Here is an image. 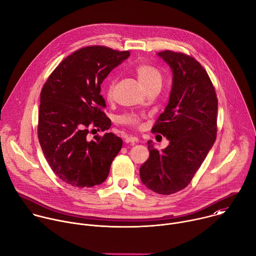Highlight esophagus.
<instances>
[{
	"label": "esophagus",
	"instance_id": "esophagus-1",
	"mask_svg": "<svg viewBox=\"0 0 256 256\" xmlns=\"http://www.w3.org/2000/svg\"><path fill=\"white\" fill-rule=\"evenodd\" d=\"M138 140V138L136 136H126L124 138L126 142H136Z\"/></svg>",
	"mask_w": 256,
	"mask_h": 256
}]
</instances>
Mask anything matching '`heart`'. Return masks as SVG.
I'll return each instance as SVG.
<instances>
[{
    "label": "heart",
    "mask_w": 256,
    "mask_h": 256,
    "mask_svg": "<svg viewBox=\"0 0 256 256\" xmlns=\"http://www.w3.org/2000/svg\"><path fill=\"white\" fill-rule=\"evenodd\" d=\"M134 74L140 82V84L146 90L152 86H161L162 74L161 72L154 66L149 64H140L134 68ZM116 80V78H110L105 86V96L108 100H112L114 95ZM118 122L124 126L136 128L140 124V116L136 114H124L118 118Z\"/></svg>",
    "instance_id": "1"
}]
</instances>
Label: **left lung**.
Returning <instances> with one entry per match:
<instances>
[{"label": "left lung", "instance_id": "8db88e82", "mask_svg": "<svg viewBox=\"0 0 256 256\" xmlns=\"http://www.w3.org/2000/svg\"><path fill=\"white\" fill-rule=\"evenodd\" d=\"M171 68L169 102L152 128L170 144L162 151L148 142L149 159L140 168L142 184L159 194L186 188L202 164L216 138L218 98L204 66L192 56L158 52Z\"/></svg>", "mask_w": 256, "mask_h": 256}]
</instances>
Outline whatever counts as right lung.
<instances>
[{
    "label": "right lung",
    "instance_id": "obj_1",
    "mask_svg": "<svg viewBox=\"0 0 256 256\" xmlns=\"http://www.w3.org/2000/svg\"><path fill=\"white\" fill-rule=\"evenodd\" d=\"M128 56V50L83 48L62 60L42 87L38 126L40 147L52 171L72 186L101 184L122 147V140L112 132L91 140L87 136L91 126L110 128L100 85Z\"/></svg>",
    "mask_w": 256,
    "mask_h": 256
}]
</instances>
